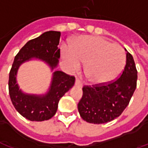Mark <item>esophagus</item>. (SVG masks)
I'll return each instance as SVG.
<instances>
[{
	"instance_id": "1",
	"label": "esophagus",
	"mask_w": 148,
	"mask_h": 148,
	"mask_svg": "<svg viewBox=\"0 0 148 148\" xmlns=\"http://www.w3.org/2000/svg\"><path fill=\"white\" fill-rule=\"evenodd\" d=\"M75 86H82V82H81L80 79H78V78H76V80H75Z\"/></svg>"
}]
</instances>
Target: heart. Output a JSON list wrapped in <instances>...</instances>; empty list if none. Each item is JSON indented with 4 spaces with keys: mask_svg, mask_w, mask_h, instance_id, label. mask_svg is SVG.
<instances>
[{
    "mask_svg": "<svg viewBox=\"0 0 148 148\" xmlns=\"http://www.w3.org/2000/svg\"><path fill=\"white\" fill-rule=\"evenodd\" d=\"M62 57L69 67L77 70L86 63L84 74L90 83H108L122 73L126 65V54L122 47L99 36L78 37L70 49L62 47Z\"/></svg>",
    "mask_w": 148,
    "mask_h": 148,
    "instance_id": "b5f03b06",
    "label": "heart"
}]
</instances>
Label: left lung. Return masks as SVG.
<instances>
[{
	"label": "left lung",
	"instance_id": "obj_1",
	"mask_svg": "<svg viewBox=\"0 0 148 148\" xmlns=\"http://www.w3.org/2000/svg\"><path fill=\"white\" fill-rule=\"evenodd\" d=\"M126 58V65L120 77L106 84L84 86L82 97L77 105L84 121L92 124L107 123L121 116L126 109L137 82L133 57L127 51Z\"/></svg>",
	"mask_w": 148,
	"mask_h": 148
}]
</instances>
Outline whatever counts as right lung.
<instances>
[{"instance_id": "obj_1", "label": "right lung", "mask_w": 148, "mask_h": 148, "mask_svg": "<svg viewBox=\"0 0 148 148\" xmlns=\"http://www.w3.org/2000/svg\"><path fill=\"white\" fill-rule=\"evenodd\" d=\"M60 36V32H46L40 36L29 40L15 56L9 72V96L15 109L29 121H47L53 117L57 112L60 98L74 86V76L58 71L53 74L48 93L42 96L22 93L16 83V78L19 66L32 58L45 61L52 70L57 66L60 58V49L58 47Z\"/></svg>"}]
</instances>
